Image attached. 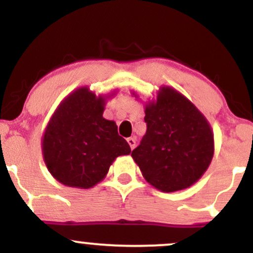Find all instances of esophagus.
I'll return each instance as SVG.
<instances>
[{
	"label": "esophagus",
	"instance_id": "34e87169",
	"mask_svg": "<svg viewBox=\"0 0 253 253\" xmlns=\"http://www.w3.org/2000/svg\"><path fill=\"white\" fill-rule=\"evenodd\" d=\"M127 143H128L130 150L134 149V146H135V139L134 138H128L127 139Z\"/></svg>",
	"mask_w": 253,
	"mask_h": 253
}]
</instances>
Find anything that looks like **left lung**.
I'll use <instances>...</instances> for the list:
<instances>
[{
	"label": "left lung",
	"mask_w": 253,
	"mask_h": 253,
	"mask_svg": "<svg viewBox=\"0 0 253 253\" xmlns=\"http://www.w3.org/2000/svg\"><path fill=\"white\" fill-rule=\"evenodd\" d=\"M144 120L146 134L132 151L144 178L164 193L199 181L214 155V134L205 115L184 95L163 85L157 100L145 104Z\"/></svg>",
	"instance_id": "left-lung-1"
}]
</instances>
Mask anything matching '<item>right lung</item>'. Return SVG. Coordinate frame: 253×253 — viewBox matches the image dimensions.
Listing matches in <instances>:
<instances>
[{"label":"right lung","instance_id":"obj_1","mask_svg":"<svg viewBox=\"0 0 253 253\" xmlns=\"http://www.w3.org/2000/svg\"><path fill=\"white\" fill-rule=\"evenodd\" d=\"M88 86L69 94L54 110L42 139L48 171L66 187L89 189L101 182L119 156L130 153L114 121L104 119L107 98Z\"/></svg>","mask_w":253,"mask_h":253}]
</instances>
